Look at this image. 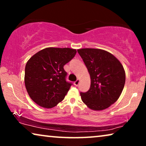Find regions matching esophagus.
<instances>
[{"instance_id":"esophagus-1","label":"esophagus","mask_w":146,"mask_h":146,"mask_svg":"<svg viewBox=\"0 0 146 146\" xmlns=\"http://www.w3.org/2000/svg\"><path fill=\"white\" fill-rule=\"evenodd\" d=\"M79 83H80V80L78 79L76 81L74 82V85H75V86H78V85L79 84Z\"/></svg>"}]
</instances>
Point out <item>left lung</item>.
<instances>
[{"label":"left lung","mask_w":146,"mask_h":146,"mask_svg":"<svg viewBox=\"0 0 146 146\" xmlns=\"http://www.w3.org/2000/svg\"><path fill=\"white\" fill-rule=\"evenodd\" d=\"M78 52L90 76L87 92H80L82 100L90 109L103 110L114 104L124 87L125 73L122 64L112 54L104 50L81 48Z\"/></svg>","instance_id":"left-lung-1"}]
</instances>
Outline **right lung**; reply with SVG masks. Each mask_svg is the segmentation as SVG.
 <instances>
[{
    "label": "right lung",
    "mask_w": 146,
    "mask_h": 146,
    "mask_svg": "<svg viewBox=\"0 0 146 146\" xmlns=\"http://www.w3.org/2000/svg\"><path fill=\"white\" fill-rule=\"evenodd\" d=\"M76 50L48 47L34 54L25 66V84L31 98L40 106L52 108L64 98L71 84L66 81L64 66Z\"/></svg>",
    "instance_id": "right-lung-1"
}]
</instances>
